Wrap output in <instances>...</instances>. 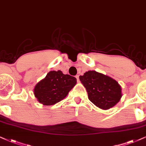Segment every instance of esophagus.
I'll return each instance as SVG.
<instances>
[{
	"instance_id": "34e87169",
	"label": "esophagus",
	"mask_w": 146,
	"mask_h": 146,
	"mask_svg": "<svg viewBox=\"0 0 146 146\" xmlns=\"http://www.w3.org/2000/svg\"><path fill=\"white\" fill-rule=\"evenodd\" d=\"M75 77H76V79H77V82H79V75H76V76H75Z\"/></svg>"
}]
</instances>
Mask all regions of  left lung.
Instances as JSON below:
<instances>
[{
    "label": "left lung",
    "instance_id": "left-lung-1",
    "mask_svg": "<svg viewBox=\"0 0 146 146\" xmlns=\"http://www.w3.org/2000/svg\"><path fill=\"white\" fill-rule=\"evenodd\" d=\"M79 79L86 88L88 98L100 108L106 110L119 102L122 94L117 81L95 71L86 72Z\"/></svg>",
    "mask_w": 146,
    "mask_h": 146
}]
</instances>
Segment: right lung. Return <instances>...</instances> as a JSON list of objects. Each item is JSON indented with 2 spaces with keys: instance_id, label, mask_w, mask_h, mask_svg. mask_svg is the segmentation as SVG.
Here are the masks:
<instances>
[{
  "instance_id": "obj_1",
  "label": "right lung",
  "mask_w": 146,
  "mask_h": 146,
  "mask_svg": "<svg viewBox=\"0 0 146 146\" xmlns=\"http://www.w3.org/2000/svg\"><path fill=\"white\" fill-rule=\"evenodd\" d=\"M76 83L75 77L64 75L60 71H50L35 86L34 95L41 104L50 106L64 99Z\"/></svg>"
}]
</instances>
